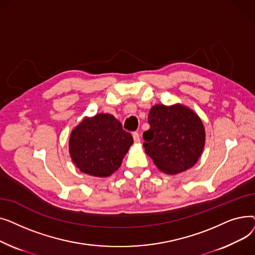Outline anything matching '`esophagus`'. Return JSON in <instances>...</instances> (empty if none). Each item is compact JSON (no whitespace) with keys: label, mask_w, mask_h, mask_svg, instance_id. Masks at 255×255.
<instances>
[{"label":"esophagus","mask_w":255,"mask_h":255,"mask_svg":"<svg viewBox=\"0 0 255 255\" xmlns=\"http://www.w3.org/2000/svg\"><path fill=\"white\" fill-rule=\"evenodd\" d=\"M132 136H133V139H134V142H136V143L140 142V136L138 134V132H133Z\"/></svg>","instance_id":"34e87169"}]
</instances>
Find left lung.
<instances>
[{"instance_id":"left-lung-1","label":"left lung","mask_w":255,"mask_h":255,"mask_svg":"<svg viewBox=\"0 0 255 255\" xmlns=\"http://www.w3.org/2000/svg\"><path fill=\"white\" fill-rule=\"evenodd\" d=\"M150 129L143 132L144 151L156 166L167 175L191 168L206 141L200 118L182 104L154 105L148 117Z\"/></svg>"}]
</instances>
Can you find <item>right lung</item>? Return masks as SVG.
<instances>
[{
	"label": "right lung",
	"instance_id": "right-lung-1",
	"mask_svg": "<svg viewBox=\"0 0 255 255\" xmlns=\"http://www.w3.org/2000/svg\"><path fill=\"white\" fill-rule=\"evenodd\" d=\"M132 143V135L113 115L98 114L72 130L69 153L80 171L106 178L121 166Z\"/></svg>",
	"mask_w": 255,
	"mask_h": 255
}]
</instances>
